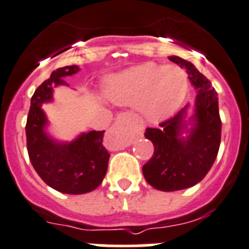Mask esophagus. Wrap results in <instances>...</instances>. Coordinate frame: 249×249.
Here are the masks:
<instances>
[{"instance_id": "34e87169", "label": "esophagus", "mask_w": 249, "mask_h": 249, "mask_svg": "<svg viewBox=\"0 0 249 249\" xmlns=\"http://www.w3.org/2000/svg\"><path fill=\"white\" fill-rule=\"evenodd\" d=\"M118 131H119V123L116 122L114 127H111V130H110V134H111L112 137H116L118 135Z\"/></svg>"}]
</instances>
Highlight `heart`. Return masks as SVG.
Returning <instances> with one entry per match:
<instances>
[{
    "mask_svg": "<svg viewBox=\"0 0 249 249\" xmlns=\"http://www.w3.org/2000/svg\"><path fill=\"white\" fill-rule=\"evenodd\" d=\"M187 89V76L181 69L146 62L112 77L107 94L119 104L137 105L148 122H160L179 109Z\"/></svg>",
    "mask_w": 249,
    "mask_h": 249,
    "instance_id": "obj_1",
    "label": "heart"
}]
</instances>
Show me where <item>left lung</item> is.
<instances>
[{
  "label": "left lung",
  "instance_id": "1",
  "mask_svg": "<svg viewBox=\"0 0 249 249\" xmlns=\"http://www.w3.org/2000/svg\"><path fill=\"white\" fill-rule=\"evenodd\" d=\"M169 60L187 69L196 95L190 118L185 105L174 118L158 129L146 127L144 134L153 142L154 154L142 166V174L151 187L163 192L193 187L207 176L217 158L222 131L218 95L211 81L179 56Z\"/></svg>",
  "mask_w": 249,
  "mask_h": 249
}]
</instances>
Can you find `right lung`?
Returning <instances> with one entry per match:
<instances>
[{"mask_svg": "<svg viewBox=\"0 0 249 249\" xmlns=\"http://www.w3.org/2000/svg\"><path fill=\"white\" fill-rule=\"evenodd\" d=\"M71 65L53 71L31 98L26 139L30 160L49 187L66 194H84L96 189L107 174L110 154L103 145L105 131L81 133L71 142H60L47 133L49 120L42 105L53 100V89L69 86L64 77L79 72Z\"/></svg>", "mask_w": 249, "mask_h": 249, "instance_id": "obj_1", "label": "right lung"}]
</instances>
